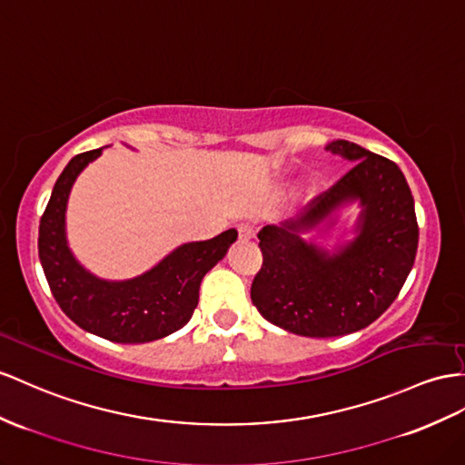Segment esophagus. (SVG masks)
Returning <instances> with one entry per match:
<instances>
[{"label":"esophagus","mask_w":465,"mask_h":465,"mask_svg":"<svg viewBox=\"0 0 465 465\" xmlns=\"http://www.w3.org/2000/svg\"><path fill=\"white\" fill-rule=\"evenodd\" d=\"M255 232H257V228L252 222L237 223V233H240L242 240H252V237H255Z\"/></svg>","instance_id":"34e87169"}]
</instances>
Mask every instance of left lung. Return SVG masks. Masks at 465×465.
Listing matches in <instances>:
<instances>
[{
    "label": "left lung",
    "instance_id": "left-lung-1",
    "mask_svg": "<svg viewBox=\"0 0 465 465\" xmlns=\"http://www.w3.org/2000/svg\"><path fill=\"white\" fill-rule=\"evenodd\" d=\"M326 151L353 166L299 218L257 233L263 265L252 282L261 316L308 338L346 336L375 322L399 296L419 247L414 200L399 166L343 139ZM353 199L364 206L353 242L330 256L300 240L301 231Z\"/></svg>",
    "mask_w": 465,
    "mask_h": 465
}]
</instances>
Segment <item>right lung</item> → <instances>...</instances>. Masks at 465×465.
I'll return each mask as SVG.
<instances>
[{"label": "right lung", "instance_id": "1", "mask_svg": "<svg viewBox=\"0 0 465 465\" xmlns=\"http://www.w3.org/2000/svg\"><path fill=\"white\" fill-rule=\"evenodd\" d=\"M94 149L70 159L54 183L39 225V259L63 312L82 330L117 343H145L181 330L194 314L200 282L237 240L228 230L206 242L184 243L157 267L131 281L110 282L90 275L70 253L64 212L70 188L84 166L100 157Z\"/></svg>", "mask_w": 465, "mask_h": 465}]
</instances>
